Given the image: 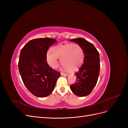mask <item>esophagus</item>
Instances as JSON below:
<instances>
[{"label":"esophagus","mask_w":128,"mask_h":128,"mask_svg":"<svg viewBox=\"0 0 128 128\" xmlns=\"http://www.w3.org/2000/svg\"><path fill=\"white\" fill-rule=\"evenodd\" d=\"M61 75L62 76H68L69 74H66V73H61Z\"/></svg>","instance_id":"esophagus-1"}]
</instances>
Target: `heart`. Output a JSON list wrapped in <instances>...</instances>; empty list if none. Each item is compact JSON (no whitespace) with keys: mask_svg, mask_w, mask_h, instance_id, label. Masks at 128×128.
Returning <instances> with one entry per match:
<instances>
[{"mask_svg":"<svg viewBox=\"0 0 128 128\" xmlns=\"http://www.w3.org/2000/svg\"><path fill=\"white\" fill-rule=\"evenodd\" d=\"M84 56V51L82 46L70 43L53 47L52 52L48 51L46 54V61L52 68L56 69L59 64V58L65 70L76 71L82 65Z\"/></svg>","mask_w":128,"mask_h":128,"instance_id":"1","label":"heart"}]
</instances>
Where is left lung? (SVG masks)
I'll return each instance as SVG.
<instances>
[{
  "label": "left lung",
  "mask_w": 128,
  "mask_h": 128,
  "mask_svg": "<svg viewBox=\"0 0 128 128\" xmlns=\"http://www.w3.org/2000/svg\"><path fill=\"white\" fill-rule=\"evenodd\" d=\"M76 42L84 51L83 64L78 71L76 83L70 86L72 91L78 96H86L91 94L97 83L100 70L99 53L90 42L82 38L69 40Z\"/></svg>",
  "instance_id": "left-lung-1"
}]
</instances>
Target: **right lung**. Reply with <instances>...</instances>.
Returning <instances> with one entry per match:
<instances>
[{
	"label": "right lung",
	"mask_w": 128,
	"mask_h": 128,
	"mask_svg": "<svg viewBox=\"0 0 128 128\" xmlns=\"http://www.w3.org/2000/svg\"><path fill=\"white\" fill-rule=\"evenodd\" d=\"M56 42L50 38H37L30 40L21 51L19 72L26 87L37 97L51 94L61 75L50 67L46 61L48 49Z\"/></svg>",
	"instance_id": "1"
}]
</instances>
